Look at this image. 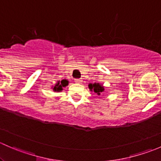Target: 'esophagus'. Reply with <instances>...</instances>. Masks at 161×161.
<instances>
[{
	"label": "esophagus",
	"mask_w": 161,
	"mask_h": 161,
	"mask_svg": "<svg viewBox=\"0 0 161 161\" xmlns=\"http://www.w3.org/2000/svg\"><path fill=\"white\" fill-rule=\"evenodd\" d=\"M75 83H78V84H80L82 82V79H75Z\"/></svg>",
	"instance_id": "1"
}]
</instances>
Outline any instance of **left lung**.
<instances>
[{
    "instance_id": "1",
    "label": "left lung",
    "mask_w": 161,
    "mask_h": 161,
    "mask_svg": "<svg viewBox=\"0 0 161 161\" xmlns=\"http://www.w3.org/2000/svg\"><path fill=\"white\" fill-rule=\"evenodd\" d=\"M88 86L90 91H92V92L98 94V95H100V93L104 91V86H103L102 84L97 83V82H95V83H90L88 85Z\"/></svg>"
}]
</instances>
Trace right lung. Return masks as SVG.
Returning <instances> with one entry per match:
<instances>
[{
	"label": "right lung",
	"mask_w": 161,
	"mask_h": 161,
	"mask_svg": "<svg viewBox=\"0 0 161 161\" xmlns=\"http://www.w3.org/2000/svg\"><path fill=\"white\" fill-rule=\"evenodd\" d=\"M69 85V81L67 79H62L61 81H58L55 86H53L52 88L54 92H61L63 90V88Z\"/></svg>",
	"instance_id": "add662e5"
}]
</instances>
